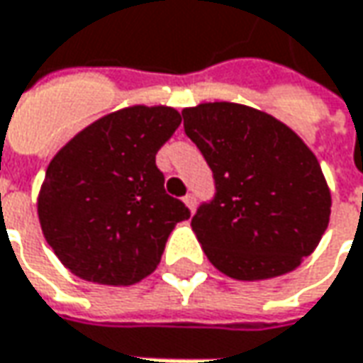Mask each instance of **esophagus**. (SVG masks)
I'll return each instance as SVG.
<instances>
[{
	"label": "esophagus",
	"instance_id": "1",
	"mask_svg": "<svg viewBox=\"0 0 363 363\" xmlns=\"http://www.w3.org/2000/svg\"><path fill=\"white\" fill-rule=\"evenodd\" d=\"M182 201H184V205L189 206V211H191V213H194V208H196V199H194V194H186Z\"/></svg>",
	"mask_w": 363,
	"mask_h": 363
}]
</instances>
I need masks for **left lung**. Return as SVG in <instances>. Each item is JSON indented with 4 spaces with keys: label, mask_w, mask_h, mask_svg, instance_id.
<instances>
[{
    "label": "left lung",
    "mask_w": 363,
    "mask_h": 363,
    "mask_svg": "<svg viewBox=\"0 0 363 363\" xmlns=\"http://www.w3.org/2000/svg\"><path fill=\"white\" fill-rule=\"evenodd\" d=\"M217 194L191 220L208 261L239 281L279 277L328 229L331 193L318 158L287 124L235 102L182 110Z\"/></svg>",
    "instance_id": "8db88e82"
}]
</instances>
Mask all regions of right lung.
Listing matches in <instances>:
<instances>
[{
    "mask_svg": "<svg viewBox=\"0 0 363 363\" xmlns=\"http://www.w3.org/2000/svg\"><path fill=\"white\" fill-rule=\"evenodd\" d=\"M170 106L122 108L98 118L52 158L38 217L62 265L84 281L132 285L160 263L191 213L164 191L157 152L181 124Z\"/></svg>",
    "mask_w": 363,
    "mask_h": 363,
    "instance_id": "1",
    "label": "right lung"
}]
</instances>
